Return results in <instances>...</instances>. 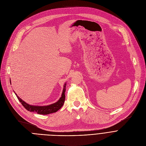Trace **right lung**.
<instances>
[{"label": "right lung", "mask_w": 146, "mask_h": 146, "mask_svg": "<svg viewBox=\"0 0 146 146\" xmlns=\"http://www.w3.org/2000/svg\"><path fill=\"white\" fill-rule=\"evenodd\" d=\"M10 84H11V81H10ZM66 82L65 83V84L64 86L63 91H62L61 97L59 98V99L56 102L47 106H34V105H29V104L26 103L23 99H21L17 95V94H15V92L14 93L16 95L17 98H18L19 101L21 103L23 106L27 110L31 112L36 113L38 114L47 115V114L56 112L58 110H59L62 106H63L64 103L65 102V92L66 91Z\"/></svg>", "instance_id": "obj_1"}]
</instances>
